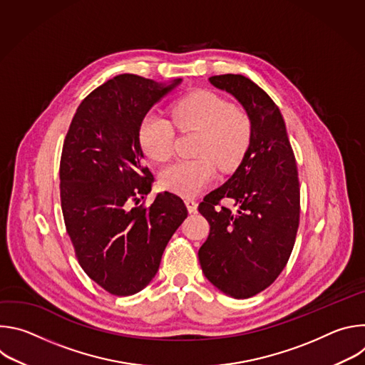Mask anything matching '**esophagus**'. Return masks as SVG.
<instances>
[{"mask_svg": "<svg viewBox=\"0 0 365 365\" xmlns=\"http://www.w3.org/2000/svg\"><path fill=\"white\" fill-rule=\"evenodd\" d=\"M185 203H186V207L190 214H195L197 211V202L195 199H190V197L185 199Z\"/></svg>", "mask_w": 365, "mask_h": 365, "instance_id": "34e87169", "label": "esophagus"}]
</instances>
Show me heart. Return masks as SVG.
I'll return each instance as SVG.
<instances>
[{
  "label": "heart",
  "mask_w": 365,
  "mask_h": 365,
  "mask_svg": "<svg viewBox=\"0 0 365 365\" xmlns=\"http://www.w3.org/2000/svg\"><path fill=\"white\" fill-rule=\"evenodd\" d=\"M170 115L180 130L202 133L196 159H179L160 173L165 189L182 196H195L212 183L218 175L215 162L224 170L235 166L245 151L250 120L245 111L214 91H196L176 101ZM138 140L153 160H166L175 151L176 130L163 115L150 111L138 127Z\"/></svg>",
  "instance_id": "1"
}]
</instances>
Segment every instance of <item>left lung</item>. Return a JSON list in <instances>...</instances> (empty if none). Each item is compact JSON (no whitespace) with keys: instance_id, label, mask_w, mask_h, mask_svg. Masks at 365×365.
Here are the masks:
<instances>
[{"instance_id":"1","label":"left lung","mask_w":365,"mask_h":365,"mask_svg":"<svg viewBox=\"0 0 365 365\" xmlns=\"http://www.w3.org/2000/svg\"><path fill=\"white\" fill-rule=\"evenodd\" d=\"M210 81L242 103L251 135L235 173L199 203L211 228L197 255L215 287L248 299L267 289L290 258L300 221L297 166L282 113L266 91L242 75ZM224 197L236 200L237 212L220 205Z\"/></svg>"}]
</instances>
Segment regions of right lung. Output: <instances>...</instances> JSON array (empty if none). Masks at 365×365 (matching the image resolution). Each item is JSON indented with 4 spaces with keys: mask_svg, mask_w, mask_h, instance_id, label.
Instances as JSON below:
<instances>
[{
    "mask_svg": "<svg viewBox=\"0 0 365 365\" xmlns=\"http://www.w3.org/2000/svg\"><path fill=\"white\" fill-rule=\"evenodd\" d=\"M180 79L165 86L124 73L93 89L69 125L61 155V203L78 263L102 289L130 296L159 270L163 251L187 217L183 200L151 190L143 165L141 118Z\"/></svg>",
    "mask_w": 365,
    "mask_h": 365,
    "instance_id": "obj_1",
    "label": "right lung"
}]
</instances>
